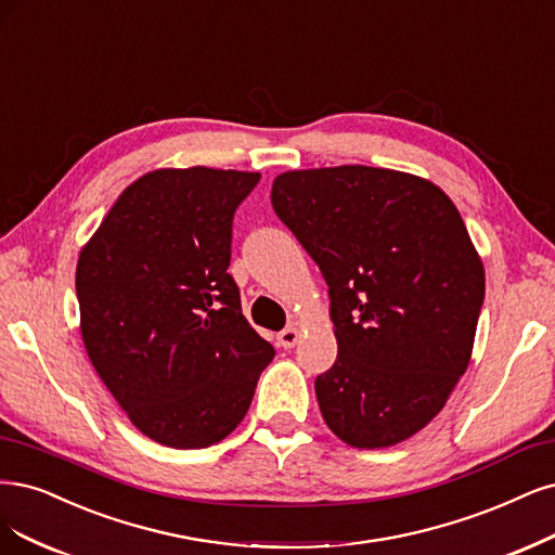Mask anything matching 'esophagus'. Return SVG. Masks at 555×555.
Instances as JSON below:
<instances>
[{
	"instance_id": "1",
	"label": "esophagus",
	"mask_w": 555,
	"mask_h": 555,
	"mask_svg": "<svg viewBox=\"0 0 555 555\" xmlns=\"http://www.w3.org/2000/svg\"><path fill=\"white\" fill-rule=\"evenodd\" d=\"M298 339H300V331L296 326H289V328H284L282 333H278V344H280L282 349L296 347Z\"/></svg>"
}]
</instances>
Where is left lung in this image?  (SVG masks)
Instances as JSON below:
<instances>
[{
    "label": "left lung",
    "instance_id": "obj_1",
    "mask_svg": "<svg viewBox=\"0 0 555 555\" xmlns=\"http://www.w3.org/2000/svg\"><path fill=\"white\" fill-rule=\"evenodd\" d=\"M271 202L328 284L335 365L314 390L351 448L406 441L466 372L485 266L452 199L406 171L339 165L275 177Z\"/></svg>",
    "mask_w": 555,
    "mask_h": 555
}]
</instances>
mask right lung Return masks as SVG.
<instances>
[{"mask_svg":"<svg viewBox=\"0 0 555 555\" xmlns=\"http://www.w3.org/2000/svg\"><path fill=\"white\" fill-rule=\"evenodd\" d=\"M259 171L154 169L132 181L75 271L93 370L151 441L199 450L232 434L273 360L247 323L232 220Z\"/></svg>","mask_w":555,"mask_h":555,"instance_id":"add662e5","label":"right lung"}]
</instances>
